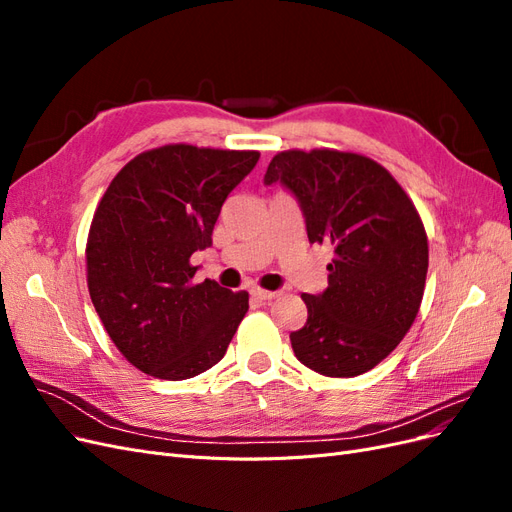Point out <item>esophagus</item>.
<instances>
[{"label":"esophagus","mask_w":512,"mask_h":512,"mask_svg":"<svg viewBox=\"0 0 512 512\" xmlns=\"http://www.w3.org/2000/svg\"><path fill=\"white\" fill-rule=\"evenodd\" d=\"M252 297H256L258 301H271L280 297V290H265V288H254Z\"/></svg>","instance_id":"34e87169"}]
</instances>
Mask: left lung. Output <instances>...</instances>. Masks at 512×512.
Masks as SVG:
<instances>
[{
	"label": "left lung",
	"mask_w": 512,
	"mask_h": 512,
	"mask_svg": "<svg viewBox=\"0 0 512 512\" xmlns=\"http://www.w3.org/2000/svg\"><path fill=\"white\" fill-rule=\"evenodd\" d=\"M299 198L309 243H329V288L301 294L305 327L290 333L297 359L327 378H352L384 361L421 309L429 245L421 215L395 177L363 153L288 149L265 183Z\"/></svg>",
	"instance_id": "left-lung-1"
}]
</instances>
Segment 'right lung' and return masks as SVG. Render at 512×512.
Returning <instances> with one entry per match:
<instances>
[{
  "label": "right lung",
  "mask_w": 512,
  "mask_h": 512,
  "mask_svg": "<svg viewBox=\"0 0 512 512\" xmlns=\"http://www.w3.org/2000/svg\"><path fill=\"white\" fill-rule=\"evenodd\" d=\"M260 158L250 149L173 143L138 153L108 185L89 226L91 303L143 374L188 380L222 361L250 307L245 290L194 284L226 196Z\"/></svg>",
  "instance_id": "1"
}]
</instances>
